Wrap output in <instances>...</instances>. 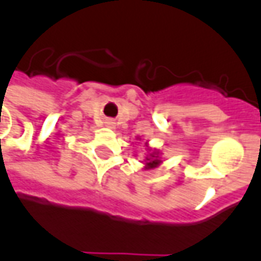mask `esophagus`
Here are the masks:
<instances>
[{"label":"esophagus","mask_w":261,"mask_h":261,"mask_svg":"<svg viewBox=\"0 0 261 261\" xmlns=\"http://www.w3.org/2000/svg\"><path fill=\"white\" fill-rule=\"evenodd\" d=\"M106 124H108L109 127H113L114 123H113V121H112V120H109V121H106Z\"/></svg>","instance_id":"esophagus-1"}]
</instances>
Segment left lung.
<instances>
[{
    "label": "left lung",
    "instance_id": "8db88e82",
    "mask_svg": "<svg viewBox=\"0 0 261 261\" xmlns=\"http://www.w3.org/2000/svg\"><path fill=\"white\" fill-rule=\"evenodd\" d=\"M162 161L159 158V152H152L145 158V169H153L156 168Z\"/></svg>",
    "mask_w": 261,
    "mask_h": 261
}]
</instances>
